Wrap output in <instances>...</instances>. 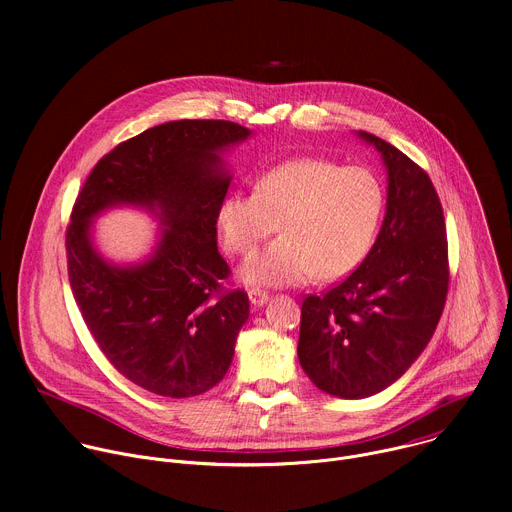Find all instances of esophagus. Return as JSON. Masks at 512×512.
Listing matches in <instances>:
<instances>
[{
	"mask_svg": "<svg viewBox=\"0 0 512 512\" xmlns=\"http://www.w3.org/2000/svg\"><path fill=\"white\" fill-rule=\"evenodd\" d=\"M249 300L255 308H261L269 302V294H267V291H261V289H249Z\"/></svg>",
	"mask_w": 512,
	"mask_h": 512,
	"instance_id": "esophagus-1",
	"label": "esophagus"
}]
</instances>
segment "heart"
Instances as JSON below:
<instances>
[{
  "mask_svg": "<svg viewBox=\"0 0 512 512\" xmlns=\"http://www.w3.org/2000/svg\"><path fill=\"white\" fill-rule=\"evenodd\" d=\"M385 212L375 172L330 160H294L265 172L255 192H233L218 206L225 249L249 255L279 223L281 235L241 267L249 285L334 281L369 255Z\"/></svg>",
  "mask_w": 512,
  "mask_h": 512,
  "instance_id": "obj_1",
  "label": "heart"
}]
</instances>
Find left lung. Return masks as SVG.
<instances>
[{
    "instance_id": "8db88e82",
    "label": "left lung",
    "mask_w": 512,
    "mask_h": 512,
    "mask_svg": "<svg viewBox=\"0 0 512 512\" xmlns=\"http://www.w3.org/2000/svg\"><path fill=\"white\" fill-rule=\"evenodd\" d=\"M387 168V212L364 261L302 304L298 358L310 381L342 399L393 385L431 340L448 296V237L429 176L395 145L358 131Z\"/></svg>"
}]
</instances>
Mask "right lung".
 <instances>
[{"label":"right lung","mask_w":512,"mask_h":512,"mask_svg":"<svg viewBox=\"0 0 512 512\" xmlns=\"http://www.w3.org/2000/svg\"><path fill=\"white\" fill-rule=\"evenodd\" d=\"M249 135L221 119L156 125L103 156L72 206V296L107 360L150 393H206L233 362L249 298L223 289L231 269L216 247V218L233 178L223 154ZM115 205L148 209L163 225L141 264H111L92 245V221Z\"/></svg>","instance_id":"add662e5"}]
</instances>
